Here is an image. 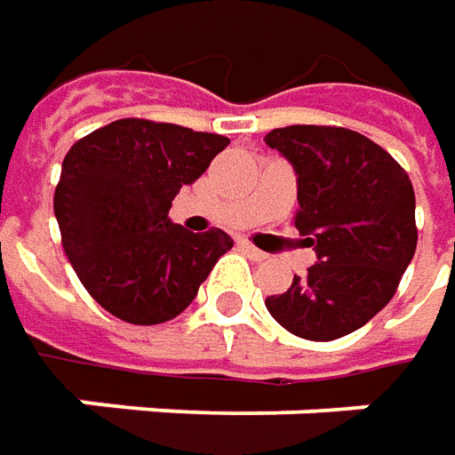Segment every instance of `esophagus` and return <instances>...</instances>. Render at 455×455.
<instances>
[{"label": "esophagus", "instance_id": "1", "mask_svg": "<svg viewBox=\"0 0 455 455\" xmlns=\"http://www.w3.org/2000/svg\"><path fill=\"white\" fill-rule=\"evenodd\" d=\"M237 245H240V251H243V253H248L251 258H253V260H266V258H268V255L263 253V251H258L255 245H251L248 240H240Z\"/></svg>", "mask_w": 455, "mask_h": 455}]
</instances>
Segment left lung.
Segmentation results:
<instances>
[{"label":"left lung","mask_w":455,"mask_h":455,"mask_svg":"<svg viewBox=\"0 0 455 455\" xmlns=\"http://www.w3.org/2000/svg\"><path fill=\"white\" fill-rule=\"evenodd\" d=\"M266 144L293 164V225L319 258L266 308L301 339L347 337L390 304L415 255L411 177L375 141L341 126L273 129Z\"/></svg>","instance_id":"8db88e82"}]
</instances>
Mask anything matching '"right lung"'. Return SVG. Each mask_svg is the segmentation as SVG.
Instances as JSON below:
<instances>
[{
    "label": "right lung",
    "mask_w": 455,
    "mask_h": 455,
    "mask_svg": "<svg viewBox=\"0 0 455 455\" xmlns=\"http://www.w3.org/2000/svg\"><path fill=\"white\" fill-rule=\"evenodd\" d=\"M228 144L220 133L121 118L65 154L55 187L62 248L108 314L141 326L180 316L233 248L218 228L189 233L169 220L180 189Z\"/></svg>",
    "instance_id": "add662e5"
}]
</instances>
